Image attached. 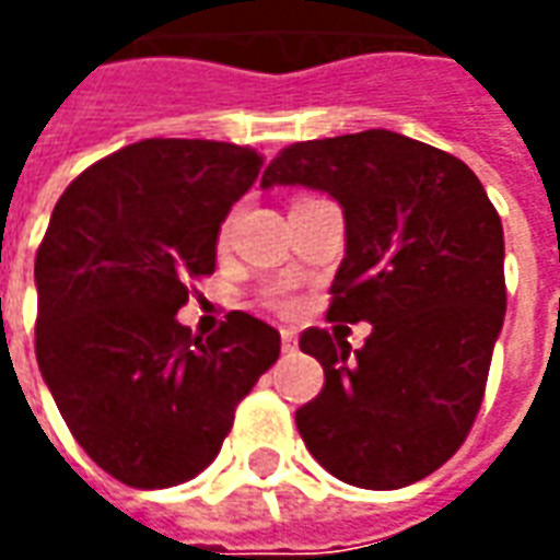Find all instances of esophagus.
<instances>
[{"instance_id":"obj_1","label":"esophagus","mask_w":560,"mask_h":560,"mask_svg":"<svg viewBox=\"0 0 560 560\" xmlns=\"http://www.w3.org/2000/svg\"><path fill=\"white\" fill-rule=\"evenodd\" d=\"M281 351L284 353L296 351V332H293V329H281Z\"/></svg>"}]
</instances>
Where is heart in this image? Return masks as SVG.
I'll list each match as a JSON object with an SVG mask.
<instances>
[{
    "label": "heart",
    "instance_id": "heart-1",
    "mask_svg": "<svg viewBox=\"0 0 560 560\" xmlns=\"http://www.w3.org/2000/svg\"><path fill=\"white\" fill-rule=\"evenodd\" d=\"M267 303L272 305L276 312H291V308H293V300H291V296H284V293H281V291H272V293H269Z\"/></svg>",
    "mask_w": 560,
    "mask_h": 560
}]
</instances>
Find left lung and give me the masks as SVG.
Listing matches in <instances>:
<instances>
[{"label": "left lung", "mask_w": 560, "mask_h": 560, "mask_svg": "<svg viewBox=\"0 0 560 560\" xmlns=\"http://www.w3.org/2000/svg\"><path fill=\"white\" fill-rule=\"evenodd\" d=\"M269 185H305L345 212L329 320H369L351 353L308 327L324 389L296 411L308 453L360 489L429 477L468 438L506 312L504 228L465 161L387 128L291 143Z\"/></svg>", "instance_id": "8db88e82"}]
</instances>
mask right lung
I'll return each instance as SVG.
<instances>
[{
    "label": "right lung",
    "mask_w": 560,
    "mask_h": 560,
    "mask_svg": "<svg viewBox=\"0 0 560 560\" xmlns=\"http://www.w3.org/2000/svg\"><path fill=\"white\" fill-rule=\"evenodd\" d=\"M260 164L221 140H140L80 173L50 215L35 255L38 369L74 441L126 486L197 477L279 360V329L245 312L207 339L176 320Z\"/></svg>",
    "instance_id": "add662e5"
}]
</instances>
